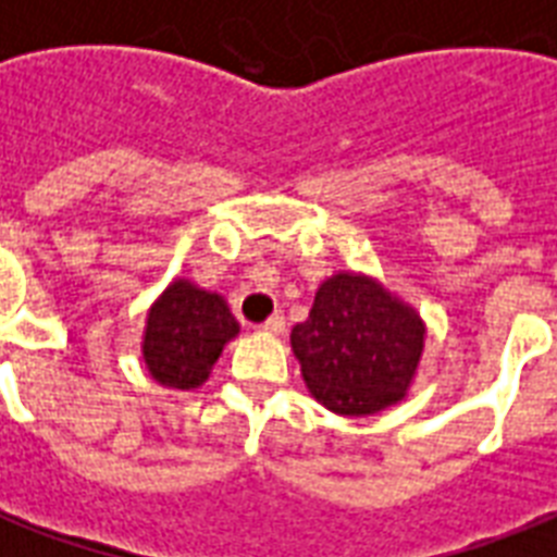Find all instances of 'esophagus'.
<instances>
[{
  "label": "esophagus",
  "instance_id": "esophagus-1",
  "mask_svg": "<svg viewBox=\"0 0 557 557\" xmlns=\"http://www.w3.org/2000/svg\"><path fill=\"white\" fill-rule=\"evenodd\" d=\"M262 330L269 332V335H283L286 332V318L283 314H271L269 321L262 323Z\"/></svg>",
  "mask_w": 557,
  "mask_h": 557
}]
</instances>
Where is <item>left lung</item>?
Wrapping results in <instances>:
<instances>
[{
  "mask_svg": "<svg viewBox=\"0 0 557 557\" xmlns=\"http://www.w3.org/2000/svg\"><path fill=\"white\" fill-rule=\"evenodd\" d=\"M422 314L364 271H335L292 330V352L309 393L338 416L398 405L422 364Z\"/></svg>",
  "mask_w": 557,
  "mask_h": 557,
  "instance_id": "8db88e82",
  "label": "left lung"
}]
</instances>
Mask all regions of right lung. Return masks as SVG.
I'll use <instances>...</instances> for the list:
<instances>
[{
  "instance_id": "right-lung-1",
  "label": "right lung",
  "mask_w": 557,
  "mask_h": 557,
  "mask_svg": "<svg viewBox=\"0 0 557 557\" xmlns=\"http://www.w3.org/2000/svg\"><path fill=\"white\" fill-rule=\"evenodd\" d=\"M236 335L239 323L225 297L176 277L147 309L141 361L161 387L196 389Z\"/></svg>"
}]
</instances>
